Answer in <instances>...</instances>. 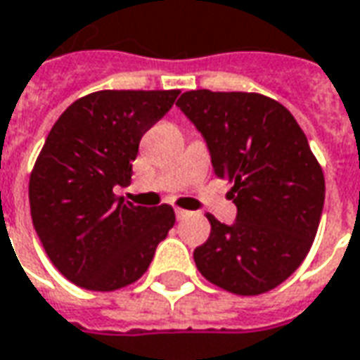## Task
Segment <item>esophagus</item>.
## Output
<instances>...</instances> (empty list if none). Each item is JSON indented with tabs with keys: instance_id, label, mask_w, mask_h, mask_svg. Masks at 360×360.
Masks as SVG:
<instances>
[{
	"instance_id": "esophagus-1",
	"label": "esophagus",
	"mask_w": 360,
	"mask_h": 360,
	"mask_svg": "<svg viewBox=\"0 0 360 360\" xmlns=\"http://www.w3.org/2000/svg\"><path fill=\"white\" fill-rule=\"evenodd\" d=\"M188 214H191L188 210H183V208H175V216H177L179 220H183V218H187Z\"/></svg>"
}]
</instances>
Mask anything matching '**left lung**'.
<instances>
[{
    "mask_svg": "<svg viewBox=\"0 0 360 360\" xmlns=\"http://www.w3.org/2000/svg\"><path fill=\"white\" fill-rule=\"evenodd\" d=\"M205 136L216 177L232 181V226L208 214L193 257L206 281L240 296L285 283L320 226L326 179L308 138L281 103L261 93L185 91L177 101Z\"/></svg>",
    "mask_w": 360,
    "mask_h": 360,
    "instance_id": "obj_1",
    "label": "left lung"
}]
</instances>
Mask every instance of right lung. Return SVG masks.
I'll return each instance as SVG.
<instances>
[{"mask_svg":"<svg viewBox=\"0 0 360 360\" xmlns=\"http://www.w3.org/2000/svg\"><path fill=\"white\" fill-rule=\"evenodd\" d=\"M105 89L68 107L29 179L32 226L52 265L74 285L112 292L144 275L175 224L169 205L134 206L127 187L138 144L179 95Z\"/></svg>","mask_w":360,"mask_h":360,"instance_id":"obj_1","label":"right lung"}]
</instances>
